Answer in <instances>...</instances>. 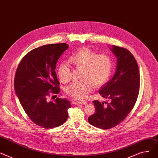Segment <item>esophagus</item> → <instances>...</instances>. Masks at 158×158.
Returning <instances> with one entry per match:
<instances>
[{"label": "esophagus", "mask_w": 158, "mask_h": 158, "mask_svg": "<svg viewBox=\"0 0 158 158\" xmlns=\"http://www.w3.org/2000/svg\"><path fill=\"white\" fill-rule=\"evenodd\" d=\"M73 103L75 105H86L87 101H78V100L75 99L73 101Z\"/></svg>", "instance_id": "1"}]
</instances>
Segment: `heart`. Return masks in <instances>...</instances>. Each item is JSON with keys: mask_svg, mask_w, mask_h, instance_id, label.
Here are the masks:
<instances>
[{"mask_svg": "<svg viewBox=\"0 0 158 158\" xmlns=\"http://www.w3.org/2000/svg\"><path fill=\"white\" fill-rule=\"evenodd\" d=\"M69 66L82 69V81L75 82L66 88L67 94L81 100L86 98L94 86L100 87L108 81L113 68L112 59L105 53H97L88 48H81L74 52L68 59ZM60 81L67 83L71 80V69L66 64H60L57 68Z\"/></svg>", "mask_w": 158, "mask_h": 158, "instance_id": "1", "label": "heart"}]
</instances>
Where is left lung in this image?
Returning <instances> with one entry per match:
<instances>
[{"instance_id": "1", "label": "left lung", "mask_w": 158, "mask_h": 158, "mask_svg": "<svg viewBox=\"0 0 158 158\" xmlns=\"http://www.w3.org/2000/svg\"><path fill=\"white\" fill-rule=\"evenodd\" d=\"M112 48L117 59L116 71L99 90L108 101H94L95 113L88 118L91 125L103 129L114 127L123 121L133 108L140 90V73L133 55L123 47Z\"/></svg>"}]
</instances>
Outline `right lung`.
<instances>
[{
  "mask_svg": "<svg viewBox=\"0 0 158 158\" xmlns=\"http://www.w3.org/2000/svg\"><path fill=\"white\" fill-rule=\"evenodd\" d=\"M68 47L63 43L33 49L23 57L15 73V90L20 104L32 121L43 128L52 129L63 124L71 107L66 99L48 101L51 94L60 91L55 69L58 59Z\"/></svg>",
  "mask_w": 158,
  "mask_h": 158,
  "instance_id": "1",
  "label": "right lung"
}]
</instances>
